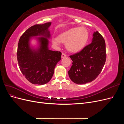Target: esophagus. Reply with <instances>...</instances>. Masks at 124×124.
<instances>
[{
    "label": "esophagus",
    "instance_id": "1",
    "mask_svg": "<svg viewBox=\"0 0 124 124\" xmlns=\"http://www.w3.org/2000/svg\"><path fill=\"white\" fill-rule=\"evenodd\" d=\"M66 57H67V55L66 54H65L64 53H62V58H65Z\"/></svg>",
    "mask_w": 124,
    "mask_h": 124
}]
</instances>
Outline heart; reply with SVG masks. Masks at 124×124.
Wrapping results in <instances>:
<instances>
[{"mask_svg": "<svg viewBox=\"0 0 124 124\" xmlns=\"http://www.w3.org/2000/svg\"><path fill=\"white\" fill-rule=\"evenodd\" d=\"M88 38L89 32L85 27H74L62 33L58 38H53L52 42L56 46H59L62 42L66 44L68 51L77 53L85 47Z\"/></svg>", "mask_w": 124, "mask_h": 124, "instance_id": "1", "label": "heart"}]
</instances>
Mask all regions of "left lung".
Wrapping results in <instances>:
<instances>
[{
	"label": "left lung",
	"instance_id": "obj_1",
	"mask_svg": "<svg viewBox=\"0 0 124 124\" xmlns=\"http://www.w3.org/2000/svg\"><path fill=\"white\" fill-rule=\"evenodd\" d=\"M92 42L78 53L70 56L72 65L69 78L77 84L92 82L101 72L106 61V43L100 33L93 32Z\"/></svg>",
	"mask_w": 124,
	"mask_h": 124
}]
</instances>
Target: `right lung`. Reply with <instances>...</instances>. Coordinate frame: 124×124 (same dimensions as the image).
Instances as JSON below:
<instances>
[{
    "instance_id": "1",
    "label": "right lung",
    "mask_w": 124,
    "mask_h": 124,
    "mask_svg": "<svg viewBox=\"0 0 124 124\" xmlns=\"http://www.w3.org/2000/svg\"><path fill=\"white\" fill-rule=\"evenodd\" d=\"M51 22L38 24L29 28L18 43L17 58L22 73L33 84L44 85L53 76L54 69L61 61L62 53L49 49ZM33 39L36 44L32 45Z\"/></svg>"
}]
</instances>
